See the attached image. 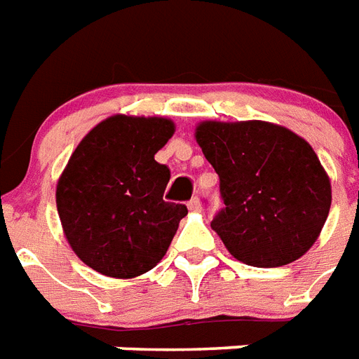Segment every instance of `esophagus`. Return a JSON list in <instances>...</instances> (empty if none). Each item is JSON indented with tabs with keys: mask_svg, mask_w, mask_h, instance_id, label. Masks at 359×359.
<instances>
[{
	"mask_svg": "<svg viewBox=\"0 0 359 359\" xmlns=\"http://www.w3.org/2000/svg\"><path fill=\"white\" fill-rule=\"evenodd\" d=\"M187 208L191 209V211H198V209H200V198H198V196L191 198V200H189V203H187Z\"/></svg>",
	"mask_w": 359,
	"mask_h": 359,
	"instance_id": "34e87169",
	"label": "esophagus"
}]
</instances>
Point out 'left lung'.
I'll return each mask as SVG.
<instances>
[{"instance_id":"8db88e82","label":"left lung","mask_w":359,"mask_h":359,"mask_svg":"<svg viewBox=\"0 0 359 359\" xmlns=\"http://www.w3.org/2000/svg\"><path fill=\"white\" fill-rule=\"evenodd\" d=\"M203 156L220 180L224 208L211 228L235 259L282 266L311 248L328 217L332 189L313 148L269 122H203Z\"/></svg>"}]
</instances>
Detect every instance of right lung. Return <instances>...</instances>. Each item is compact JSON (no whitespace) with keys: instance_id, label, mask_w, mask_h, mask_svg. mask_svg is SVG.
Here are the masks:
<instances>
[{"instance_id":"right-lung-1","label":"right lung","mask_w":359,"mask_h":359,"mask_svg":"<svg viewBox=\"0 0 359 359\" xmlns=\"http://www.w3.org/2000/svg\"><path fill=\"white\" fill-rule=\"evenodd\" d=\"M174 133L166 118L100 122L57 183V211L72 250L113 278L144 274L163 259L187 205L165 202L170 168L156 154Z\"/></svg>"}]
</instances>
